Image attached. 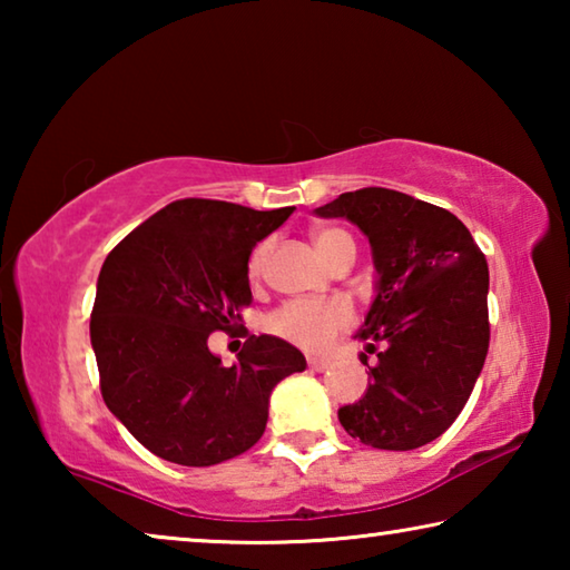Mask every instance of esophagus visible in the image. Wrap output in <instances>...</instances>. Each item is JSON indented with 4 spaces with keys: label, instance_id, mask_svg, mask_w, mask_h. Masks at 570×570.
Masks as SVG:
<instances>
[{
    "label": "esophagus",
    "instance_id": "34e87169",
    "mask_svg": "<svg viewBox=\"0 0 570 570\" xmlns=\"http://www.w3.org/2000/svg\"><path fill=\"white\" fill-rule=\"evenodd\" d=\"M308 370L324 372V370H330V362L322 360V356H308Z\"/></svg>",
    "mask_w": 570,
    "mask_h": 570
}]
</instances>
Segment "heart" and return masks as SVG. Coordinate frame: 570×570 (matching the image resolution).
<instances>
[{
	"label": "heart",
	"instance_id": "1",
	"mask_svg": "<svg viewBox=\"0 0 570 570\" xmlns=\"http://www.w3.org/2000/svg\"><path fill=\"white\" fill-rule=\"evenodd\" d=\"M312 240L316 250L324 262H330L334 254H340L342 248L352 246L354 240L350 234H344L340 228H316L312 234ZM268 250H272V240H264L254 248L248 262L250 276H258L264 272V264L268 258ZM352 320L350 306L340 298H332V302H292L278 308V312L268 320L272 332H276L284 340L294 342L298 346H306V350H322V346L330 344L336 334H340L346 324Z\"/></svg>",
	"mask_w": 570,
	"mask_h": 570
}]
</instances>
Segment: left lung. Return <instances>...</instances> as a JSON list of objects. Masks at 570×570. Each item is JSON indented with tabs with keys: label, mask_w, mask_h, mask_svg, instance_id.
<instances>
[{
	"label": "left lung",
	"mask_w": 570,
	"mask_h": 570,
	"mask_svg": "<svg viewBox=\"0 0 570 570\" xmlns=\"http://www.w3.org/2000/svg\"><path fill=\"white\" fill-rule=\"evenodd\" d=\"M314 214L360 228L377 272L354 340L383 350L360 402L340 407L342 428L377 450L428 445L455 422L485 364V256L458 216L400 190L342 193Z\"/></svg>",
	"instance_id": "left-lung-1"
}]
</instances>
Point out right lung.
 I'll list each match as a JSON object with an SVG mask.
<instances>
[{"label": "right lung", "mask_w": 570, "mask_h": 570, "mask_svg": "<svg viewBox=\"0 0 570 570\" xmlns=\"http://www.w3.org/2000/svg\"><path fill=\"white\" fill-rule=\"evenodd\" d=\"M292 214L183 198L105 258L90 316L102 400L153 455L188 468L240 455L262 440L276 384L306 370L272 334L248 336L230 366L208 350L250 304V250Z\"/></svg>", "instance_id": "add662e5"}]
</instances>
